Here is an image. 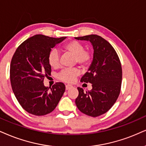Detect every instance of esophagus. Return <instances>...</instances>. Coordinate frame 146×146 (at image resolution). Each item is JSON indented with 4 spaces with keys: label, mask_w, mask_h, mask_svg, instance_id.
Returning <instances> with one entry per match:
<instances>
[{
    "label": "esophagus",
    "mask_w": 146,
    "mask_h": 146,
    "mask_svg": "<svg viewBox=\"0 0 146 146\" xmlns=\"http://www.w3.org/2000/svg\"><path fill=\"white\" fill-rule=\"evenodd\" d=\"M72 87H73V86L71 85V84H66V90H69V89H71Z\"/></svg>",
    "instance_id": "1"
}]
</instances>
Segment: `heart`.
<instances>
[{"label": "heart", "instance_id": "1", "mask_svg": "<svg viewBox=\"0 0 146 146\" xmlns=\"http://www.w3.org/2000/svg\"><path fill=\"white\" fill-rule=\"evenodd\" d=\"M62 51L74 55V63L80 65L82 68L89 66L92 61V53L88 49H84L83 44L77 40H71L66 42L62 46ZM48 63L53 68H58L60 66V55L57 49H52L48 55ZM80 74L78 68H64L59 73L57 78L60 80L72 82Z\"/></svg>", "mask_w": 146, "mask_h": 146}]
</instances>
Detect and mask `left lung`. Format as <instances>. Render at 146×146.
Instances as JSON below:
<instances>
[{
	"label": "left lung",
	"instance_id": "obj_1",
	"mask_svg": "<svg viewBox=\"0 0 146 146\" xmlns=\"http://www.w3.org/2000/svg\"><path fill=\"white\" fill-rule=\"evenodd\" d=\"M75 38L90 41L94 49L93 62L80 80L92 84V90L84 92L82 88L78 87L75 103L84 114L99 116L107 112L119 96L122 83L120 61L113 46L100 36L91 35Z\"/></svg>",
	"mask_w": 146,
	"mask_h": 146
}]
</instances>
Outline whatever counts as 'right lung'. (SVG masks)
<instances>
[{"label":"right lung","instance_id":"obj_1","mask_svg":"<svg viewBox=\"0 0 146 146\" xmlns=\"http://www.w3.org/2000/svg\"><path fill=\"white\" fill-rule=\"evenodd\" d=\"M66 38L33 36L18 46L12 57L10 80L13 91L21 107L30 114L44 116L51 113L65 92L63 82H56L49 90L43 81L51 72L48 53Z\"/></svg>","mask_w":146,"mask_h":146}]
</instances>
